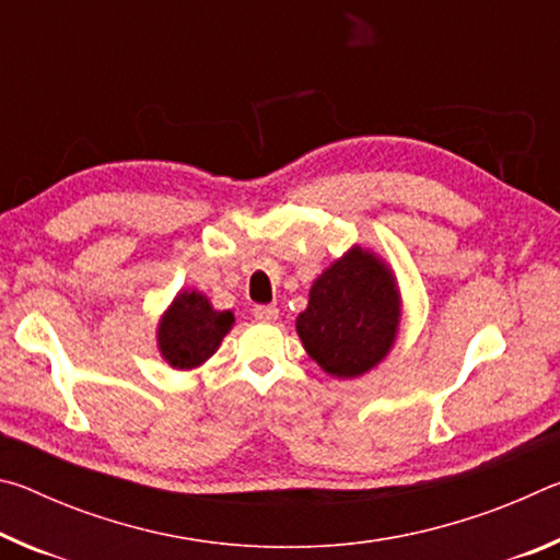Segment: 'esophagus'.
<instances>
[{
  "instance_id": "1",
  "label": "esophagus",
  "mask_w": 560,
  "mask_h": 560,
  "mask_svg": "<svg viewBox=\"0 0 560 560\" xmlns=\"http://www.w3.org/2000/svg\"><path fill=\"white\" fill-rule=\"evenodd\" d=\"M254 318L261 320V324H271V320L279 318V308L269 306V303H264V306L254 308Z\"/></svg>"
}]
</instances>
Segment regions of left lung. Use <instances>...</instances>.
Here are the masks:
<instances>
[{
  "label": "left lung",
  "mask_w": 560,
  "mask_h": 560,
  "mask_svg": "<svg viewBox=\"0 0 560 560\" xmlns=\"http://www.w3.org/2000/svg\"><path fill=\"white\" fill-rule=\"evenodd\" d=\"M397 320L400 299L393 273L373 254L353 249L316 279L296 330L326 373L355 377L390 350Z\"/></svg>",
  "instance_id": "left-lung-1"
}]
</instances>
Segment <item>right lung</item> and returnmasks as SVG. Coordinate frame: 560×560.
<instances>
[{"instance_id":"obj_1","label":"right lung","mask_w":560,"mask_h":560,"mask_svg":"<svg viewBox=\"0 0 560 560\" xmlns=\"http://www.w3.org/2000/svg\"><path fill=\"white\" fill-rule=\"evenodd\" d=\"M232 324L230 311H214L202 293L185 291L160 320L158 343L170 365L189 371L220 348Z\"/></svg>"}]
</instances>
